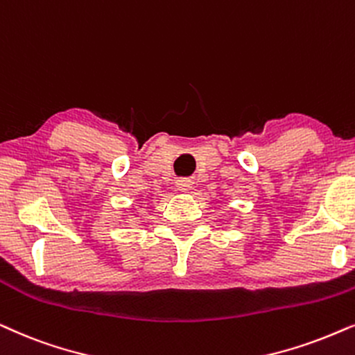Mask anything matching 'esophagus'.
Wrapping results in <instances>:
<instances>
[{
	"instance_id": "obj_1",
	"label": "esophagus",
	"mask_w": 355,
	"mask_h": 355,
	"mask_svg": "<svg viewBox=\"0 0 355 355\" xmlns=\"http://www.w3.org/2000/svg\"><path fill=\"white\" fill-rule=\"evenodd\" d=\"M176 187H178V191H181V192H187L189 189L192 187V181H191V179H187V178L179 179V181L176 182Z\"/></svg>"
}]
</instances>
